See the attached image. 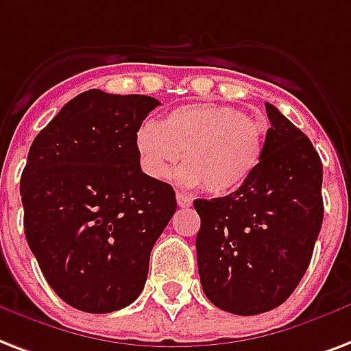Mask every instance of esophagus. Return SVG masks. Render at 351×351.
Returning <instances> with one entry per match:
<instances>
[{"instance_id":"34e87169","label":"esophagus","mask_w":351,"mask_h":351,"mask_svg":"<svg viewBox=\"0 0 351 351\" xmlns=\"http://www.w3.org/2000/svg\"><path fill=\"white\" fill-rule=\"evenodd\" d=\"M176 202H178L180 208H189L191 206V199L184 193H176Z\"/></svg>"}]
</instances>
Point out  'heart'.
Here are the masks:
<instances>
[{
    "label": "heart",
    "mask_w": 351,
    "mask_h": 351,
    "mask_svg": "<svg viewBox=\"0 0 351 351\" xmlns=\"http://www.w3.org/2000/svg\"><path fill=\"white\" fill-rule=\"evenodd\" d=\"M143 169L158 180L173 175L182 152L186 186H204L210 195L237 193L258 171L265 132L258 121L219 103H193L171 110L162 123L145 121L136 132Z\"/></svg>",
    "instance_id": "b5f03b06"
}]
</instances>
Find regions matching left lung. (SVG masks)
Instances as JSON below:
<instances>
[{
  "label": "left lung",
  "instance_id": "obj_1",
  "mask_svg": "<svg viewBox=\"0 0 351 351\" xmlns=\"http://www.w3.org/2000/svg\"><path fill=\"white\" fill-rule=\"evenodd\" d=\"M265 110L271 128L252 178L237 193L193 202L204 294L243 317L276 309L293 294L324 217L318 152L276 106L265 103Z\"/></svg>",
  "mask_w": 351,
  "mask_h": 351
}]
</instances>
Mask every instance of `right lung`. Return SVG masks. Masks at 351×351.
Wrapping results in <instances>:
<instances>
[{"instance_id":"right-lung-1","label":"right lung","mask_w":351,"mask_h":351,"mask_svg":"<svg viewBox=\"0 0 351 351\" xmlns=\"http://www.w3.org/2000/svg\"><path fill=\"white\" fill-rule=\"evenodd\" d=\"M158 104L88 90L29 149L20 180L27 243L51 289L79 311L112 313L140 296L176 210L175 189L141 171L136 147Z\"/></svg>"}]
</instances>
